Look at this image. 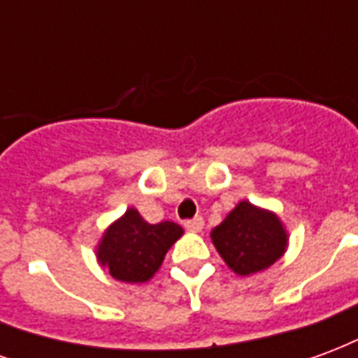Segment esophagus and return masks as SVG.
Returning <instances> with one entry per match:
<instances>
[{
  "mask_svg": "<svg viewBox=\"0 0 358 358\" xmlns=\"http://www.w3.org/2000/svg\"><path fill=\"white\" fill-rule=\"evenodd\" d=\"M203 224H205V222H203V218L195 217V218H189V220H186V222H184V228H186L187 232L197 234L203 230Z\"/></svg>",
  "mask_w": 358,
  "mask_h": 358,
  "instance_id": "esophagus-1",
  "label": "esophagus"
}]
</instances>
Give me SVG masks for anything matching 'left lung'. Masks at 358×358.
Returning <instances> with one entry per match:
<instances>
[{
	"label": "left lung",
	"mask_w": 358,
	"mask_h": 358,
	"mask_svg": "<svg viewBox=\"0 0 358 358\" xmlns=\"http://www.w3.org/2000/svg\"><path fill=\"white\" fill-rule=\"evenodd\" d=\"M224 263L240 276L268 268L284 255L287 236L278 217L241 201L210 234Z\"/></svg>",
	"instance_id": "obj_1"
}]
</instances>
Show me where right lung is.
Returning <instances> with one entry per match:
<instances>
[{"label":"right lung","instance_id":"right-lung-1","mask_svg":"<svg viewBox=\"0 0 358 358\" xmlns=\"http://www.w3.org/2000/svg\"><path fill=\"white\" fill-rule=\"evenodd\" d=\"M184 230L176 222L164 220L149 224L136 209H128L124 217L103 236L97 251L99 263L120 282H148L163 263L166 251Z\"/></svg>","mask_w":358,"mask_h":358}]
</instances>
